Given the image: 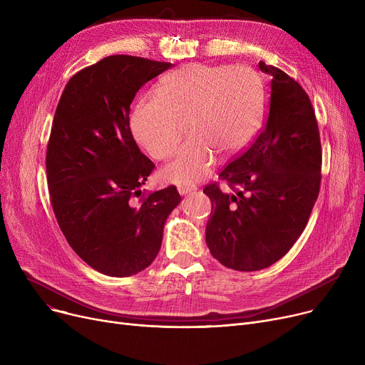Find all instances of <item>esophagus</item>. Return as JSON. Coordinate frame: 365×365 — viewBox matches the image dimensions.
Listing matches in <instances>:
<instances>
[{
  "label": "esophagus",
  "mask_w": 365,
  "mask_h": 365,
  "mask_svg": "<svg viewBox=\"0 0 365 365\" xmlns=\"http://www.w3.org/2000/svg\"><path fill=\"white\" fill-rule=\"evenodd\" d=\"M178 190H179L180 195H189V194H194L195 192L197 186L195 185H180L178 187Z\"/></svg>",
  "instance_id": "esophagus-1"
}]
</instances>
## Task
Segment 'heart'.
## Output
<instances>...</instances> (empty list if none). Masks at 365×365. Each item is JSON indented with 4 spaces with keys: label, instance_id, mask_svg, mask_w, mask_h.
I'll list each match as a JSON object with an SVG mask.
<instances>
[{
    "label": "heart",
    "instance_id": "obj_1",
    "mask_svg": "<svg viewBox=\"0 0 365 365\" xmlns=\"http://www.w3.org/2000/svg\"><path fill=\"white\" fill-rule=\"evenodd\" d=\"M263 115V84L245 66L192 63L167 73L153 98H143L130 115V130L150 157H170L163 176L176 185L201 180L216 163L217 152L234 155L253 140Z\"/></svg>",
    "mask_w": 365,
    "mask_h": 365
}]
</instances>
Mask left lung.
<instances>
[{"label": "left lung", "mask_w": 365, "mask_h": 365, "mask_svg": "<svg viewBox=\"0 0 365 365\" xmlns=\"http://www.w3.org/2000/svg\"><path fill=\"white\" fill-rule=\"evenodd\" d=\"M272 76L269 115L257 139L226 165L204 194L212 201L205 242L229 269L260 271L278 262L308 223L321 183V142L308 94L284 71L259 62Z\"/></svg>", "instance_id": "obj_1"}]
</instances>
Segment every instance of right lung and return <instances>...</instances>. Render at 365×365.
<instances>
[{"label":"right lung","instance_id":"right-lung-1","mask_svg":"<svg viewBox=\"0 0 365 365\" xmlns=\"http://www.w3.org/2000/svg\"><path fill=\"white\" fill-rule=\"evenodd\" d=\"M115 54L68 81L56 108L46 168L51 205L72 250L108 277L136 275L157 257L176 186L139 201L153 163L130 130L139 88L171 68Z\"/></svg>","mask_w":365,"mask_h":365}]
</instances>
